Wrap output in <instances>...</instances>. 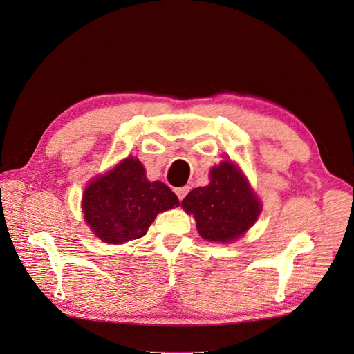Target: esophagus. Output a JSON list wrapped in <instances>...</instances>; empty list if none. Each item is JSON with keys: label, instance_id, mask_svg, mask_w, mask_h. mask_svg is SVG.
I'll return each mask as SVG.
<instances>
[{"label": "esophagus", "instance_id": "1", "mask_svg": "<svg viewBox=\"0 0 354 354\" xmlns=\"http://www.w3.org/2000/svg\"><path fill=\"white\" fill-rule=\"evenodd\" d=\"M189 190H190V187H189V186H183V187H178V189H176V194H177V196H178V199H180V201H183V199H185V196L189 194Z\"/></svg>", "mask_w": 354, "mask_h": 354}]
</instances>
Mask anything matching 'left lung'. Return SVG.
I'll list each match as a JSON object with an SVG mask.
<instances>
[{
    "label": "left lung",
    "instance_id": "8db88e82",
    "mask_svg": "<svg viewBox=\"0 0 354 354\" xmlns=\"http://www.w3.org/2000/svg\"><path fill=\"white\" fill-rule=\"evenodd\" d=\"M209 174L211 183L192 190L181 207L194 214L201 238L223 243L236 241L259 218L261 202L230 160H223Z\"/></svg>",
    "mask_w": 354,
    "mask_h": 354
}]
</instances>
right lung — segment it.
<instances>
[{"mask_svg":"<svg viewBox=\"0 0 354 354\" xmlns=\"http://www.w3.org/2000/svg\"><path fill=\"white\" fill-rule=\"evenodd\" d=\"M180 205L162 181H149L137 158H125L85 187L82 212L95 236L125 243L146 234L159 212Z\"/></svg>","mask_w":354,"mask_h":354,"instance_id":"obj_1","label":"right lung"}]
</instances>
